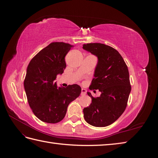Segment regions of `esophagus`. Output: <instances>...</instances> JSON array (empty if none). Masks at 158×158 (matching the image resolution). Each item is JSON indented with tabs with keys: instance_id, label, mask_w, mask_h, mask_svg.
I'll return each mask as SVG.
<instances>
[{
	"instance_id": "obj_1",
	"label": "esophagus",
	"mask_w": 158,
	"mask_h": 158,
	"mask_svg": "<svg viewBox=\"0 0 158 158\" xmlns=\"http://www.w3.org/2000/svg\"><path fill=\"white\" fill-rule=\"evenodd\" d=\"M86 93H87L86 89L82 88V92H81V95H84L86 94Z\"/></svg>"
}]
</instances>
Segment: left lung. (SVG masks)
<instances>
[{
  "instance_id": "1",
  "label": "left lung",
  "mask_w": 158,
  "mask_h": 158,
  "mask_svg": "<svg viewBox=\"0 0 158 158\" xmlns=\"http://www.w3.org/2000/svg\"><path fill=\"white\" fill-rule=\"evenodd\" d=\"M83 49L97 56L98 63L89 89H99L101 95L92 98L84 109V119L89 125L103 127L111 125L120 117L127 106L131 85L128 67L120 53L109 45L94 43Z\"/></svg>"
}]
</instances>
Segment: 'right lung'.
<instances>
[{
  "label": "right lung",
  "mask_w": 158,
  "mask_h": 158,
  "mask_svg": "<svg viewBox=\"0 0 158 158\" xmlns=\"http://www.w3.org/2000/svg\"><path fill=\"white\" fill-rule=\"evenodd\" d=\"M64 42H52L41 50L27 66L24 88L33 114L43 122L61 121L69 103L77 98L82 89L77 84L58 88L55 79L66 69L65 56L71 47Z\"/></svg>",
  "instance_id": "1"
}]
</instances>
